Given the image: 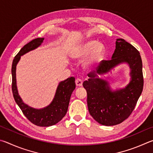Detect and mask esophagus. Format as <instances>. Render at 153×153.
<instances>
[{
    "label": "esophagus",
    "instance_id": "1",
    "mask_svg": "<svg viewBox=\"0 0 153 153\" xmlns=\"http://www.w3.org/2000/svg\"><path fill=\"white\" fill-rule=\"evenodd\" d=\"M75 83L77 87H82V81L81 79H76L75 81Z\"/></svg>",
    "mask_w": 153,
    "mask_h": 153
}]
</instances>
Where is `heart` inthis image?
I'll list each match as a JSON object with an SVG mask.
<instances>
[{"label":"heart","instance_id":"heart-1","mask_svg":"<svg viewBox=\"0 0 153 153\" xmlns=\"http://www.w3.org/2000/svg\"><path fill=\"white\" fill-rule=\"evenodd\" d=\"M105 54V48L101 43L95 40H90L79 45L72 53V57L75 59H83L88 57L86 66H93L103 60Z\"/></svg>","mask_w":153,"mask_h":153}]
</instances>
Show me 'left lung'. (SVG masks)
<instances>
[{"mask_svg":"<svg viewBox=\"0 0 153 153\" xmlns=\"http://www.w3.org/2000/svg\"><path fill=\"white\" fill-rule=\"evenodd\" d=\"M128 63L131 81L124 88L113 91L98 74L108 73L120 64ZM82 85L87 91V105L91 116L99 124L107 126L119 124L132 113L143 89V62L140 53L124 39H117L110 60L101 61L96 72Z\"/></svg>","mask_w":153,"mask_h":153,"instance_id":"1","label":"left lung"}]
</instances>
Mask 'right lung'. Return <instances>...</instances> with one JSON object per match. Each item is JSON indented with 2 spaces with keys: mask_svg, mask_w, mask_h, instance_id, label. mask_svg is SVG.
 <instances>
[{
  "mask_svg": "<svg viewBox=\"0 0 153 153\" xmlns=\"http://www.w3.org/2000/svg\"><path fill=\"white\" fill-rule=\"evenodd\" d=\"M44 39V37L33 39L24 45L15 56L13 61L11 68L12 91L15 102L27 118L33 124L38 126L48 127L56 124L65 116L68 110L71 96L76 87V85L75 79L72 76L59 82L52 101L44 108H31L23 102L19 95L17 87L16 67L21 56L38 48L42 45Z\"/></svg>",
  "mask_w": 153,
  "mask_h": 153,
  "instance_id": "right-lung-1",
  "label": "right lung"
}]
</instances>
